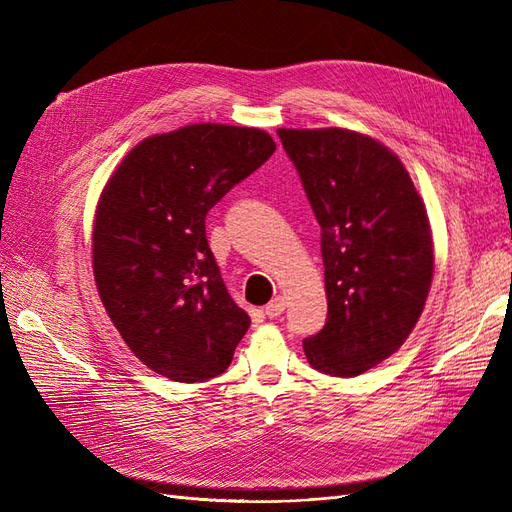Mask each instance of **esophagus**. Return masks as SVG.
<instances>
[{
    "label": "esophagus",
    "instance_id": "1",
    "mask_svg": "<svg viewBox=\"0 0 512 512\" xmlns=\"http://www.w3.org/2000/svg\"><path fill=\"white\" fill-rule=\"evenodd\" d=\"M284 309H286V299H284V297H275L273 301L267 303L265 314H267L269 318H280V316L284 314Z\"/></svg>",
    "mask_w": 512,
    "mask_h": 512
}]
</instances>
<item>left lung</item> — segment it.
I'll return each mask as SVG.
<instances>
[{
  "label": "left lung",
  "mask_w": 512,
  "mask_h": 512,
  "mask_svg": "<svg viewBox=\"0 0 512 512\" xmlns=\"http://www.w3.org/2000/svg\"><path fill=\"white\" fill-rule=\"evenodd\" d=\"M320 224L329 314L303 339L309 365L352 378L412 333L433 277L425 205L404 164L350 130H277Z\"/></svg>",
  "instance_id": "8db88e82"
}]
</instances>
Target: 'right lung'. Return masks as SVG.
Returning a JSON list of instances; mask_svg holds the SVG:
<instances>
[{
  "label": "right lung",
  "instance_id": "1",
  "mask_svg": "<svg viewBox=\"0 0 512 512\" xmlns=\"http://www.w3.org/2000/svg\"><path fill=\"white\" fill-rule=\"evenodd\" d=\"M256 128L194 123L138 143L108 179L94 224V275L123 342L156 374H224L250 316L230 299L205 218L265 164Z\"/></svg>",
  "mask_w": 512,
  "mask_h": 512
}]
</instances>
